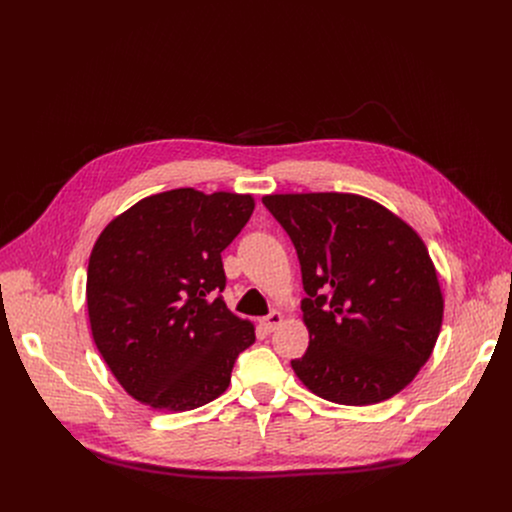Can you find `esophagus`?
I'll return each mask as SVG.
<instances>
[{"instance_id": "obj_1", "label": "esophagus", "mask_w": 512, "mask_h": 512, "mask_svg": "<svg viewBox=\"0 0 512 512\" xmlns=\"http://www.w3.org/2000/svg\"><path fill=\"white\" fill-rule=\"evenodd\" d=\"M281 320H283L281 312L273 310L271 314H267L265 318H261V326H263V330H265V332H273V330L281 324Z\"/></svg>"}]
</instances>
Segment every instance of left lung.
<instances>
[{
	"instance_id": "left-lung-1",
	"label": "left lung",
	"mask_w": 512,
	"mask_h": 512,
	"mask_svg": "<svg viewBox=\"0 0 512 512\" xmlns=\"http://www.w3.org/2000/svg\"><path fill=\"white\" fill-rule=\"evenodd\" d=\"M263 204L296 247L310 346L298 379L338 405L405 389L431 356L444 298L419 235L358 194H269Z\"/></svg>"
}]
</instances>
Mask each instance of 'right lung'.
Masks as SVG:
<instances>
[{
    "instance_id": "obj_1",
    "label": "right lung",
    "mask_w": 512,
    "mask_h": 512,
    "mask_svg": "<svg viewBox=\"0 0 512 512\" xmlns=\"http://www.w3.org/2000/svg\"><path fill=\"white\" fill-rule=\"evenodd\" d=\"M253 208L251 194L176 188L139 200L99 235L87 269L91 332L139 403L190 411L227 391L255 328L221 296V253Z\"/></svg>"
}]
</instances>
